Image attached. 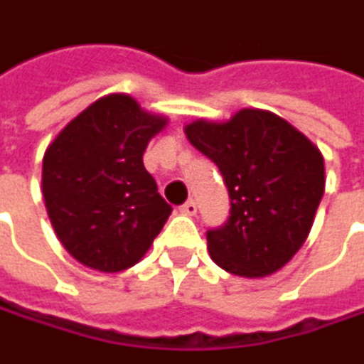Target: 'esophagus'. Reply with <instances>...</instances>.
Returning <instances> with one entry per match:
<instances>
[{
  "label": "esophagus",
  "mask_w": 364,
  "mask_h": 364,
  "mask_svg": "<svg viewBox=\"0 0 364 364\" xmlns=\"http://www.w3.org/2000/svg\"><path fill=\"white\" fill-rule=\"evenodd\" d=\"M180 213H184V215H195L197 213V203L191 199V201H186V203L180 207Z\"/></svg>",
  "instance_id": "esophagus-1"
}]
</instances>
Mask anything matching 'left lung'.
<instances>
[{"mask_svg":"<svg viewBox=\"0 0 364 364\" xmlns=\"http://www.w3.org/2000/svg\"><path fill=\"white\" fill-rule=\"evenodd\" d=\"M184 134L220 167L230 197L226 224L207 230L211 259L245 279L281 270L308 239L323 199L321 151L262 109H241L222 123L197 119Z\"/></svg>","mask_w":364,"mask_h":364,"instance_id":"left-lung-1","label":"left lung"}]
</instances>
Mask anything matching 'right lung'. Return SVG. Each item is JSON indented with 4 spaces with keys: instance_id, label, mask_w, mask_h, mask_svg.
<instances>
[{
    "instance_id": "add662e5",
    "label": "right lung",
    "mask_w": 364,
    "mask_h": 364,
    "mask_svg": "<svg viewBox=\"0 0 364 364\" xmlns=\"http://www.w3.org/2000/svg\"><path fill=\"white\" fill-rule=\"evenodd\" d=\"M167 125L127 96L92 102L43 155L41 191L58 241L83 266L119 272L138 264L171 207L142 155Z\"/></svg>"
}]
</instances>
